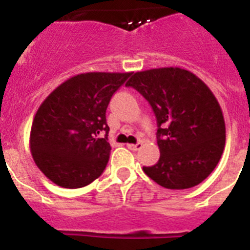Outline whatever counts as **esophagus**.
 I'll return each instance as SVG.
<instances>
[{"instance_id": "obj_1", "label": "esophagus", "mask_w": 250, "mask_h": 250, "mask_svg": "<svg viewBox=\"0 0 250 250\" xmlns=\"http://www.w3.org/2000/svg\"><path fill=\"white\" fill-rule=\"evenodd\" d=\"M127 148L131 149V150H139V149L143 148V144L141 143H137V144H127Z\"/></svg>"}]
</instances>
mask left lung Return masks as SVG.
<instances>
[{"label": "left lung", "mask_w": 250, "mask_h": 250, "mask_svg": "<svg viewBox=\"0 0 250 250\" xmlns=\"http://www.w3.org/2000/svg\"><path fill=\"white\" fill-rule=\"evenodd\" d=\"M125 85L148 100L157 118L160 160L143 167L145 174L168 189H187L205 180L226 144L225 118L209 86L180 67L135 72Z\"/></svg>", "instance_id": "1"}]
</instances>
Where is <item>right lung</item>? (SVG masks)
<instances>
[{
	"label": "right lung",
	"mask_w": 250,
	"mask_h": 250,
	"mask_svg": "<svg viewBox=\"0 0 250 250\" xmlns=\"http://www.w3.org/2000/svg\"><path fill=\"white\" fill-rule=\"evenodd\" d=\"M132 72H84L58 85L37 109L29 148L36 166L54 184L82 188L104 172L111 146L106 109Z\"/></svg>",
	"instance_id": "right-lung-1"
}]
</instances>
